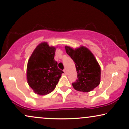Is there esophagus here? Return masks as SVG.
<instances>
[{
    "mask_svg": "<svg viewBox=\"0 0 129 129\" xmlns=\"http://www.w3.org/2000/svg\"><path fill=\"white\" fill-rule=\"evenodd\" d=\"M63 72H64V73L66 74V75L67 73V69H65L64 70H63Z\"/></svg>",
    "mask_w": 129,
    "mask_h": 129,
    "instance_id": "esophagus-1",
    "label": "esophagus"
}]
</instances>
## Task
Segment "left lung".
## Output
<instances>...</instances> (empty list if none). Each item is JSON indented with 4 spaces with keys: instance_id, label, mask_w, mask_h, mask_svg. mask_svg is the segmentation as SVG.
Here are the masks:
<instances>
[{
    "instance_id": "8db88e82",
    "label": "left lung",
    "mask_w": 129,
    "mask_h": 129,
    "mask_svg": "<svg viewBox=\"0 0 129 129\" xmlns=\"http://www.w3.org/2000/svg\"><path fill=\"white\" fill-rule=\"evenodd\" d=\"M66 53L75 62L78 79L72 84L77 91L89 92L100 85L101 67L91 51L84 46L74 49L66 46Z\"/></svg>"
}]
</instances>
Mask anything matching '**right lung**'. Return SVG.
Instances as JSON below:
<instances>
[{
  "label": "right lung",
  "instance_id": "right-lung-1",
  "mask_svg": "<svg viewBox=\"0 0 129 129\" xmlns=\"http://www.w3.org/2000/svg\"><path fill=\"white\" fill-rule=\"evenodd\" d=\"M56 47L41 43L29 57L26 69V79L33 91L39 95L49 94L54 90L63 71L54 60Z\"/></svg>",
  "mask_w": 129,
  "mask_h": 129
}]
</instances>
